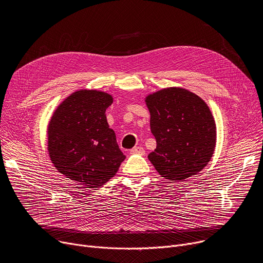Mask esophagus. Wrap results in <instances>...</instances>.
Wrapping results in <instances>:
<instances>
[{"label": "esophagus", "mask_w": 263, "mask_h": 263, "mask_svg": "<svg viewBox=\"0 0 263 263\" xmlns=\"http://www.w3.org/2000/svg\"><path fill=\"white\" fill-rule=\"evenodd\" d=\"M145 149L144 148H142V147H135V148H133V149H131L130 150V154L131 155H134V154H136V155H141V156H144L145 155Z\"/></svg>", "instance_id": "obj_1"}]
</instances>
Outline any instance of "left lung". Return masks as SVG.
<instances>
[{"instance_id":"obj_1","label":"left lung","mask_w":263,"mask_h":263,"mask_svg":"<svg viewBox=\"0 0 263 263\" xmlns=\"http://www.w3.org/2000/svg\"><path fill=\"white\" fill-rule=\"evenodd\" d=\"M145 103L157 148L148 155L157 172L179 182L201 172L213 157L216 124L199 96L182 87L149 93Z\"/></svg>"}]
</instances>
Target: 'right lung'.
Listing matches in <instances>:
<instances>
[{"mask_svg": "<svg viewBox=\"0 0 263 263\" xmlns=\"http://www.w3.org/2000/svg\"><path fill=\"white\" fill-rule=\"evenodd\" d=\"M113 96L97 89L69 95L54 110L47 128V150L53 166L89 189L113 178L124 155L106 120Z\"/></svg>", "mask_w": 263, "mask_h": 263, "instance_id": "1", "label": "right lung"}]
</instances>
